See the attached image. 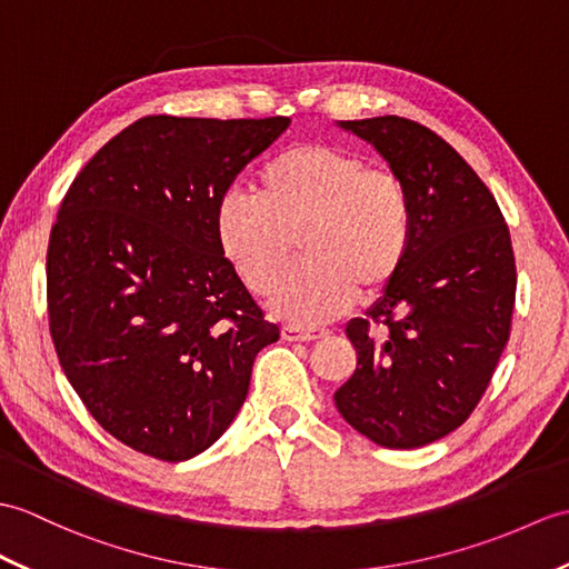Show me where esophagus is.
Wrapping results in <instances>:
<instances>
[{
  "instance_id": "obj_1",
  "label": "esophagus",
  "mask_w": 569,
  "mask_h": 569,
  "mask_svg": "<svg viewBox=\"0 0 569 569\" xmlns=\"http://www.w3.org/2000/svg\"><path fill=\"white\" fill-rule=\"evenodd\" d=\"M325 335H327L325 329H312V327H300V325L281 327V337L286 341H312V339H322Z\"/></svg>"
}]
</instances>
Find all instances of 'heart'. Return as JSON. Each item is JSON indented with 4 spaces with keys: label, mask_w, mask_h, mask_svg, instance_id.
<instances>
[{
    "label": "heart",
    "mask_w": 569,
    "mask_h": 569,
    "mask_svg": "<svg viewBox=\"0 0 569 569\" xmlns=\"http://www.w3.org/2000/svg\"><path fill=\"white\" fill-rule=\"evenodd\" d=\"M257 196L230 191L216 208V242L252 293L267 296L292 258L309 261L271 296L273 315L315 325L359 293L386 288L407 259L415 216L405 181L337 144H296L263 164Z\"/></svg>",
    "instance_id": "heart-1"
}]
</instances>
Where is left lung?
I'll return each instance as SVG.
<instances>
[{
    "label": "left lung",
    "mask_w": 569,
    "mask_h": 569,
    "mask_svg": "<svg viewBox=\"0 0 569 569\" xmlns=\"http://www.w3.org/2000/svg\"><path fill=\"white\" fill-rule=\"evenodd\" d=\"M337 126L405 181L415 230L398 276L347 325L356 371L335 405L366 439L407 451L458 429L490 386L517 296L511 237L490 189L427 126L400 116ZM371 323L387 327L382 340Z\"/></svg>",
    "instance_id": "obj_1"
}]
</instances>
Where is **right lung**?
Masks as SVG:
<instances>
[{
  "instance_id": "right-lung-1",
  "label": "right lung",
  "mask_w": 569,
  "mask_h": 569,
  "mask_svg": "<svg viewBox=\"0 0 569 569\" xmlns=\"http://www.w3.org/2000/svg\"><path fill=\"white\" fill-rule=\"evenodd\" d=\"M290 118L144 116L79 171L48 244L50 335L113 439L179 463L213 446L279 339L216 242V208Z\"/></svg>"
}]
</instances>
